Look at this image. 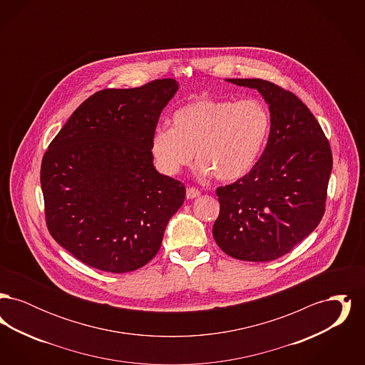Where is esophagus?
Wrapping results in <instances>:
<instances>
[{"mask_svg": "<svg viewBox=\"0 0 365 365\" xmlns=\"http://www.w3.org/2000/svg\"><path fill=\"white\" fill-rule=\"evenodd\" d=\"M200 194H201V191L198 190V189H195V187H187V189H186V197H187V200L197 198V197H200Z\"/></svg>", "mask_w": 365, "mask_h": 365, "instance_id": "obj_1", "label": "esophagus"}]
</instances>
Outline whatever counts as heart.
<instances>
[{"mask_svg":"<svg viewBox=\"0 0 365 365\" xmlns=\"http://www.w3.org/2000/svg\"><path fill=\"white\" fill-rule=\"evenodd\" d=\"M269 133L271 115L259 100L201 98L176 109L173 127H157L152 153L164 174L176 175L195 152L201 174L234 182L256 165Z\"/></svg>","mask_w":365,"mask_h":365,"instance_id":"b5f03b06","label":"heart"}]
</instances>
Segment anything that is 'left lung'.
I'll return each instance as SVG.
<instances>
[{"label": "left lung", "mask_w": 365, "mask_h": 365, "mask_svg": "<svg viewBox=\"0 0 365 365\" xmlns=\"http://www.w3.org/2000/svg\"><path fill=\"white\" fill-rule=\"evenodd\" d=\"M256 88L271 113L260 160L237 182L217 187L213 238L228 256L271 261L289 253L320 223L332 170L329 139L292 91L262 79H227Z\"/></svg>", "instance_id": "obj_1"}]
</instances>
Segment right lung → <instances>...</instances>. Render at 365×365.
I'll list each match as a JSON object with an SVG mask.
<instances>
[{"label": "right lung", "mask_w": 365, "mask_h": 365, "mask_svg": "<svg viewBox=\"0 0 365 365\" xmlns=\"http://www.w3.org/2000/svg\"><path fill=\"white\" fill-rule=\"evenodd\" d=\"M175 79L88 97L54 137L41 165L46 225L88 267L124 274L158 252L186 189L157 173L152 135L178 91Z\"/></svg>", "instance_id": "add662e5"}]
</instances>
